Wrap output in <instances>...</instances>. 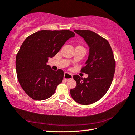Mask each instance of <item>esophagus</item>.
Instances as JSON below:
<instances>
[{
	"mask_svg": "<svg viewBox=\"0 0 135 135\" xmlns=\"http://www.w3.org/2000/svg\"><path fill=\"white\" fill-rule=\"evenodd\" d=\"M73 75L71 74L68 73H65L64 74V79L66 81H68L71 79H73Z\"/></svg>",
	"mask_w": 135,
	"mask_h": 135,
	"instance_id": "obj_1",
	"label": "esophagus"
}]
</instances>
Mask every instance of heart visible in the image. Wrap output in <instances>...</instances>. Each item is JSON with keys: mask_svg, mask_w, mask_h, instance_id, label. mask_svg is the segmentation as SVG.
Wrapping results in <instances>:
<instances>
[{"mask_svg": "<svg viewBox=\"0 0 135 135\" xmlns=\"http://www.w3.org/2000/svg\"><path fill=\"white\" fill-rule=\"evenodd\" d=\"M77 47H82V48H83L82 47H81V46H77Z\"/></svg>", "mask_w": 135, "mask_h": 135, "instance_id": "1", "label": "heart"}]
</instances>
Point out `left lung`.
<instances>
[{
  "instance_id": "obj_1",
  "label": "left lung",
  "mask_w": 135,
  "mask_h": 135,
  "mask_svg": "<svg viewBox=\"0 0 135 135\" xmlns=\"http://www.w3.org/2000/svg\"><path fill=\"white\" fill-rule=\"evenodd\" d=\"M82 37L89 47V55L81 71L87 78L74 75L77 83L70 93L75 102L88 105L99 100L108 91L113 80L115 61L108 40L90 30H74Z\"/></svg>"
}]
</instances>
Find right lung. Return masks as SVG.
<instances>
[{
	"label": "right lung",
	"instance_id": "1",
	"mask_svg": "<svg viewBox=\"0 0 135 135\" xmlns=\"http://www.w3.org/2000/svg\"><path fill=\"white\" fill-rule=\"evenodd\" d=\"M75 34L69 30H42L27 37L16 57V70L20 85L35 100L49 98L62 82L64 72L53 71L47 64Z\"/></svg>",
	"mask_w": 135,
	"mask_h": 135
}]
</instances>
